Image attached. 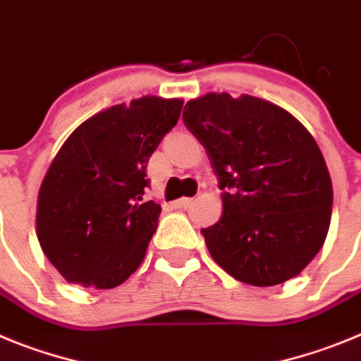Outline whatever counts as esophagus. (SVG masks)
<instances>
[{
	"mask_svg": "<svg viewBox=\"0 0 361 361\" xmlns=\"http://www.w3.org/2000/svg\"><path fill=\"white\" fill-rule=\"evenodd\" d=\"M190 203H192V197H181V200H178L176 203H174V207H176V209H187Z\"/></svg>",
	"mask_w": 361,
	"mask_h": 361,
	"instance_id": "34e87169",
	"label": "esophagus"
}]
</instances>
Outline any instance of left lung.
<instances>
[{
  "label": "left lung",
  "instance_id": "8db88e82",
  "mask_svg": "<svg viewBox=\"0 0 361 361\" xmlns=\"http://www.w3.org/2000/svg\"><path fill=\"white\" fill-rule=\"evenodd\" d=\"M223 190L203 228L214 261L237 281L275 286L306 268L326 241L333 183L320 147L291 113L252 95L207 93L183 109Z\"/></svg>",
  "mask_w": 361,
  "mask_h": 361
}]
</instances>
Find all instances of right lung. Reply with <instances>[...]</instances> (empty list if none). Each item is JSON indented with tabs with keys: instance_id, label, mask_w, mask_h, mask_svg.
Returning a JSON list of instances; mask_svg holds the SVG:
<instances>
[{
	"instance_id": "obj_1",
	"label": "right lung",
	"mask_w": 361,
	"mask_h": 361,
	"mask_svg": "<svg viewBox=\"0 0 361 361\" xmlns=\"http://www.w3.org/2000/svg\"><path fill=\"white\" fill-rule=\"evenodd\" d=\"M183 100L145 95L97 113L68 136L37 196V239L68 282L109 290L142 264L161 207L145 200L147 161Z\"/></svg>"
}]
</instances>
